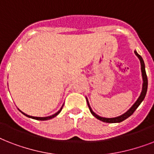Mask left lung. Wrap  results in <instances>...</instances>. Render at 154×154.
<instances>
[{"instance_id": "8db88e82", "label": "left lung", "mask_w": 154, "mask_h": 154, "mask_svg": "<svg viewBox=\"0 0 154 154\" xmlns=\"http://www.w3.org/2000/svg\"><path fill=\"white\" fill-rule=\"evenodd\" d=\"M136 56L137 57L139 58V60H140V62H141V75H142V80H143V84H142V90H141V95L139 96L138 99L137 100L136 102L134 103V105H132V107L129 109L127 112H125L124 114L121 115V116H118V117H112V118H108V117H100L99 115L96 114L95 112L92 110L91 107H90V105H89V101H88V99L86 97V101H87V104H88V106L89 108V110H90V112L93 114V116L96 117L97 119L100 120L101 122H107V123H119V122H123L124 120L127 119L128 117H130L133 113L134 112V111L137 109L140 104H141L142 101H143L144 98H145V97L146 95V93H147V88H148V78H147V75H146V67H145V63H144V60L142 59L141 56L139 55L138 53H137V51L135 50L134 51Z\"/></svg>"}]
</instances>
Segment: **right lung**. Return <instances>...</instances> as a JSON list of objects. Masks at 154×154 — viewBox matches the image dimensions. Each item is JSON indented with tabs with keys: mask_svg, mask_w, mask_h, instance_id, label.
<instances>
[{
	"mask_svg": "<svg viewBox=\"0 0 154 154\" xmlns=\"http://www.w3.org/2000/svg\"><path fill=\"white\" fill-rule=\"evenodd\" d=\"M62 107H63V105H62ZM62 107L60 108V110L58 111V112H57L56 113H54V114L51 115V116H49V117H32V116H29V115H27L26 113H25V112H23L20 111V112H22L23 114L25 115V116H26V117H30V118H32V119H35V120H39V121H46V120H49V119H52V118H53V117H55L56 116H57L59 113L60 112V111H61V109H62Z\"/></svg>",
	"mask_w": 154,
	"mask_h": 154,
	"instance_id": "add662e5",
	"label": "right lung"
}]
</instances>
